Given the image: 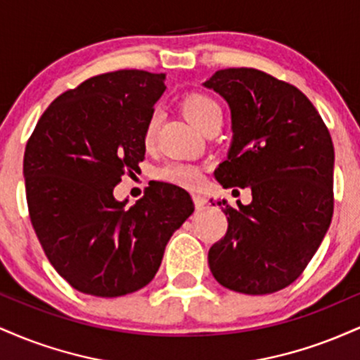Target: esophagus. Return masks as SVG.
Masks as SVG:
<instances>
[{
    "label": "esophagus",
    "mask_w": 360,
    "mask_h": 360,
    "mask_svg": "<svg viewBox=\"0 0 360 360\" xmlns=\"http://www.w3.org/2000/svg\"><path fill=\"white\" fill-rule=\"evenodd\" d=\"M193 201H194V206H196L198 210H203L205 205L208 203V200H206L205 196H201V194H193Z\"/></svg>",
    "instance_id": "34e87169"
}]
</instances>
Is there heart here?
I'll list each match as a JSON object with an SVG mask.
<instances>
[{
	"label": "heart",
	"instance_id": "1",
	"mask_svg": "<svg viewBox=\"0 0 360 360\" xmlns=\"http://www.w3.org/2000/svg\"><path fill=\"white\" fill-rule=\"evenodd\" d=\"M181 108L184 115L201 130L208 127L210 123L221 120V108L217 101L213 100L210 94L200 93V91H191V93L184 94L181 100ZM160 125V113L157 110L148 115L146 127H143V146L152 147L157 139V131ZM157 179L166 181V183L181 186V188L194 189L203 183V171L198 167L196 164L179 162V160H172V162L164 164L162 167L157 169L155 172Z\"/></svg>",
	"mask_w": 360,
	"mask_h": 360
}]
</instances>
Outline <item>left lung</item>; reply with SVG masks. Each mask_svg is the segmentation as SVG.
I'll return each mask as SVG.
<instances>
[{
  "instance_id": "left-lung-1",
  "label": "left lung",
  "mask_w": 360,
  "mask_h": 360,
  "mask_svg": "<svg viewBox=\"0 0 360 360\" xmlns=\"http://www.w3.org/2000/svg\"><path fill=\"white\" fill-rule=\"evenodd\" d=\"M205 86L232 111V146L214 177L252 191L238 208L217 201L229 229L210 269L232 291L271 295L300 278L332 221V137L298 88L257 69H221Z\"/></svg>"
}]
</instances>
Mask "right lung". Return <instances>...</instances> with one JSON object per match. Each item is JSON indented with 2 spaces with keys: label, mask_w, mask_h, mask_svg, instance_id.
Instances as JSON below:
<instances>
[{
  "label": "right lung",
  "mask_w": 360,
  "mask_h": 360,
  "mask_svg": "<svg viewBox=\"0 0 360 360\" xmlns=\"http://www.w3.org/2000/svg\"><path fill=\"white\" fill-rule=\"evenodd\" d=\"M164 79L137 69L89 77L56 98L28 139L32 225L53 269L86 295L117 298L147 286L194 212L191 196L167 183L148 186L134 206L113 196L143 160V127Z\"/></svg>",
  "instance_id": "right-lung-1"
}]
</instances>
